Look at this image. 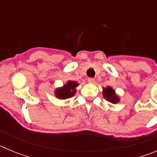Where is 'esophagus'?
Returning a JSON list of instances; mask_svg holds the SVG:
<instances>
[{
    "label": "esophagus",
    "instance_id": "1",
    "mask_svg": "<svg viewBox=\"0 0 157 157\" xmlns=\"http://www.w3.org/2000/svg\"><path fill=\"white\" fill-rule=\"evenodd\" d=\"M88 82L90 83H94V82H95V79H94V78H88Z\"/></svg>",
    "mask_w": 157,
    "mask_h": 157
}]
</instances>
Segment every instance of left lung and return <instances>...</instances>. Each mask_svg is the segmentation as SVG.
I'll return each instance as SVG.
<instances>
[{"label": "left lung", "mask_w": 157, "mask_h": 157, "mask_svg": "<svg viewBox=\"0 0 157 157\" xmlns=\"http://www.w3.org/2000/svg\"><path fill=\"white\" fill-rule=\"evenodd\" d=\"M103 95L104 98H106L107 101H109L111 103H116V102L119 101V98L116 96V94H115V91L110 86L104 88Z\"/></svg>", "instance_id": "1"}]
</instances>
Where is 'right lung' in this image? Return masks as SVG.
<instances>
[{"label":"right lung","instance_id":"right-lung-1","mask_svg":"<svg viewBox=\"0 0 157 157\" xmlns=\"http://www.w3.org/2000/svg\"><path fill=\"white\" fill-rule=\"evenodd\" d=\"M78 85L76 82L69 81L66 85L63 86L62 88L57 89L56 90V98L59 99H67L75 94V87Z\"/></svg>","mask_w":157,"mask_h":157}]
</instances>
